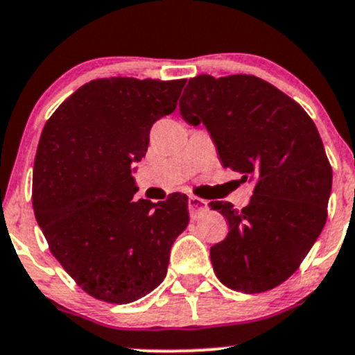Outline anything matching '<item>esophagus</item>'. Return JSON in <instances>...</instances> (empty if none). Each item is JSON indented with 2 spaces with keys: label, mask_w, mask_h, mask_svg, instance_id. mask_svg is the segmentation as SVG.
Masks as SVG:
<instances>
[{
  "label": "esophagus",
  "mask_w": 355,
  "mask_h": 355,
  "mask_svg": "<svg viewBox=\"0 0 355 355\" xmlns=\"http://www.w3.org/2000/svg\"><path fill=\"white\" fill-rule=\"evenodd\" d=\"M207 211V202L204 199L196 198V196H191L189 198V213H191L192 218H198L200 214H204Z\"/></svg>",
  "instance_id": "34e87169"
}]
</instances>
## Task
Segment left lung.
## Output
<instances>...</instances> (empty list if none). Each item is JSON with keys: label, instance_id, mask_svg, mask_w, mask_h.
I'll use <instances>...</instances> for the list:
<instances>
[{"label": "left lung", "instance_id": "obj_1", "mask_svg": "<svg viewBox=\"0 0 355 355\" xmlns=\"http://www.w3.org/2000/svg\"><path fill=\"white\" fill-rule=\"evenodd\" d=\"M178 106L187 123L206 127L223 166L254 182L242 209L209 202L228 220L227 239L209 250L214 273L237 292L278 287L327 223L333 175L316 125L302 106L254 75H198Z\"/></svg>", "mask_w": 355, "mask_h": 355}]
</instances>
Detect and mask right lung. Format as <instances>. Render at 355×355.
<instances>
[{
  "label": "right lung",
  "mask_w": 355,
  "mask_h": 355,
  "mask_svg": "<svg viewBox=\"0 0 355 355\" xmlns=\"http://www.w3.org/2000/svg\"><path fill=\"white\" fill-rule=\"evenodd\" d=\"M184 78L91 80L44 125L34 159L32 206L53 256L99 300L128 304L166 277L187 228V196L134 200V164L149 132L177 106Z\"/></svg>",
  "instance_id": "right-lung-1"
}]
</instances>
